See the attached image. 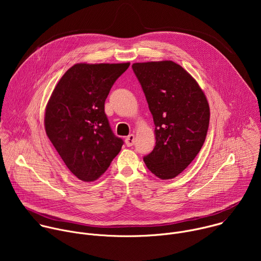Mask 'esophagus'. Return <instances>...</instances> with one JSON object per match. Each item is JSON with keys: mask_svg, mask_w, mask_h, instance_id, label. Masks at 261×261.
<instances>
[{"mask_svg": "<svg viewBox=\"0 0 261 261\" xmlns=\"http://www.w3.org/2000/svg\"><path fill=\"white\" fill-rule=\"evenodd\" d=\"M134 140H135V136L133 134H130L129 136L126 137L125 142H126L127 146H132L134 144Z\"/></svg>", "mask_w": 261, "mask_h": 261, "instance_id": "esophagus-1", "label": "esophagus"}]
</instances>
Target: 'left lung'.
<instances>
[{
	"label": "left lung",
	"mask_w": 261,
	"mask_h": 261,
	"mask_svg": "<svg viewBox=\"0 0 261 261\" xmlns=\"http://www.w3.org/2000/svg\"><path fill=\"white\" fill-rule=\"evenodd\" d=\"M132 69L156 126V145L143 161L159 178H173L203 145L210 123L206 97L190 74L172 61L134 63Z\"/></svg>",
	"instance_id": "1"
}]
</instances>
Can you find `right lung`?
Listing matches in <instances>:
<instances>
[{"label":"right lung","instance_id":"obj_1","mask_svg":"<svg viewBox=\"0 0 261 261\" xmlns=\"http://www.w3.org/2000/svg\"><path fill=\"white\" fill-rule=\"evenodd\" d=\"M130 63H80L66 71L46 105V135L69 170L94 181L120 153L123 139L111 130L104 103Z\"/></svg>","mask_w":261,"mask_h":261}]
</instances>
